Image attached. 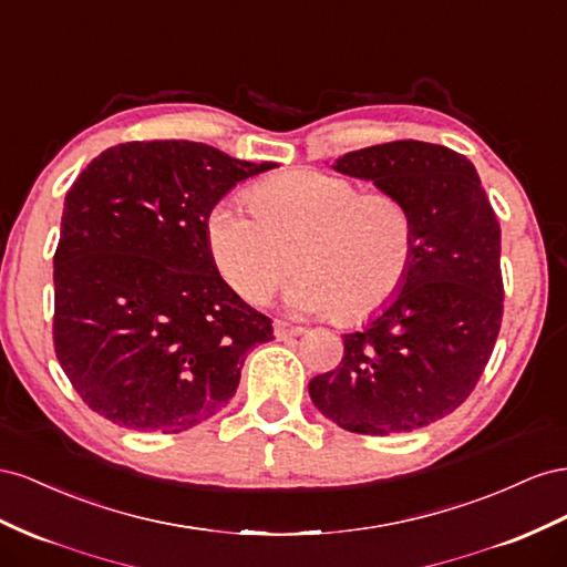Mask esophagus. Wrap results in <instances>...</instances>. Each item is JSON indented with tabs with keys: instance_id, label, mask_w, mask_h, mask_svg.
Returning <instances> with one entry per match:
<instances>
[{
	"instance_id": "34e87169",
	"label": "esophagus",
	"mask_w": 567,
	"mask_h": 567,
	"mask_svg": "<svg viewBox=\"0 0 567 567\" xmlns=\"http://www.w3.org/2000/svg\"><path fill=\"white\" fill-rule=\"evenodd\" d=\"M272 334H275V339H289V337L303 334V328L289 326V322H282V320H275L272 322Z\"/></svg>"
}]
</instances>
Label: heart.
Here are the masks:
<instances>
[{
  "label": "heart",
  "instance_id": "obj_1",
  "mask_svg": "<svg viewBox=\"0 0 567 567\" xmlns=\"http://www.w3.org/2000/svg\"><path fill=\"white\" fill-rule=\"evenodd\" d=\"M249 204L220 199L206 218L218 272L249 303H266L297 266L292 309L353 320L380 311L409 278L415 218L392 192L361 194L347 177L292 171L256 185Z\"/></svg>",
  "mask_w": 567,
  "mask_h": 567
}]
</instances>
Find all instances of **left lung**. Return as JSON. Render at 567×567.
<instances>
[{
    "label": "left lung",
    "instance_id": "8db88e82",
    "mask_svg": "<svg viewBox=\"0 0 567 567\" xmlns=\"http://www.w3.org/2000/svg\"><path fill=\"white\" fill-rule=\"evenodd\" d=\"M332 168L409 204L415 254L399 295L344 334L342 365L309 394L342 430L413 432L454 413L489 361L504 313L498 220L475 166L442 144H375Z\"/></svg>",
    "mask_w": 567,
    "mask_h": 567
}]
</instances>
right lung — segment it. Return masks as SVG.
<instances>
[{
  "instance_id": "obj_1",
  "label": "right lung",
  "mask_w": 567,
  "mask_h": 567,
  "mask_svg": "<svg viewBox=\"0 0 567 567\" xmlns=\"http://www.w3.org/2000/svg\"><path fill=\"white\" fill-rule=\"evenodd\" d=\"M278 164L202 142H125L75 177L54 254V349L92 411L135 432H183L225 409L270 318L208 251L206 218Z\"/></svg>"
}]
</instances>
